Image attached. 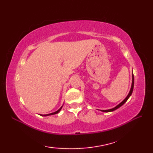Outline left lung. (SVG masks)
<instances>
[{"label":"left lung","mask_w":153,"mask_h":153,"mask_svg":"<svg viewBox=\"0 0 153 153\" xmlns=\"http://www.w3.org/2000/svg\"><path fill=\"white\" fill-rule=\"evenodd\" d=\"M134 74H132V83H131V89H130V91H129V92L128 93V96H127L126 97V99L123 100L122 102H120L119 105H117L116 106H115L114 108H111V109H108V110H101L102 112H112L114 111V110H115L116 109H118V108H120V106H122L123 104H124L127 100H128V99L129 98V97H130L131 95L132 94V92H133V90H134Z\"/></svg>","instance_id":"obj_1"}]
</instances>
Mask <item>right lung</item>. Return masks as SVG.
Wrapping results in <instances>:
<instances>
[{"mask_svg": "<svg viewBox=\"0 0 153 153\" xmlns=\"http://www.w3.org/2000/svg\"><path fill=\"white\" fill-rule=\"evenodd\" d=\"M62 106H62L60 108L58 109L57 111H56V112H53V113H51V114H43V115H42V114H41V116H50V115H54V114H58V112H59L60 111V110L62 109Z\"/></svg>", "mask_w": 153, "mask_h": 153, "instance_id": "right-lung-1", "label": "right lung"}]
</instances>
